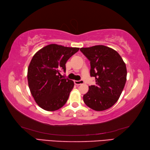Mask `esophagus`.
<instances>
[{
  "mask_svg": "<svg viewBox=\"0 0 150 150\" xmlns=\"http://www.w3.org/2000/svg\"><path fill=\"white\" fill-rule=\"evenodd\" d=\"M75 84L76 85H82L84 83V81H83V80H80V81H74Z\"/></svg>",
  "mask_w": 150,
  "mask_h": 150,
  "instance_id": "1",
  "label": "esophagus"
}]
</instances>
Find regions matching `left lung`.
Here are the masks:
<instances>
[{
	"label": "left lung",
	"mask_w": 150,
	"mask_h": 150,
	"mask_svg": "<svg viewBox=\"0 0 150 150\" xmlns=\"http://www.w3.org/2000/svg\"><path fill=\"white\" fill-rule=\"evenodd\" d=\"M80 51L90 61L91 77L96 85L88 87L83 95L85 105L96 111H103L117 102L126 81L125 63L118 53L105 45L82 47Z\"/></svg>",
	"instance_id": "1"
}]
</instances>
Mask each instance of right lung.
<instances>
[{"instance_id":"add662e5","label":"right lung","mask_w":150,"mask_h":150,"mask_svg":"<svg viewBox=\"0 0 150 150\" xmlns=\"http://www.w3.org/2000/svg\"><path fill=\"white\" fill-rule=\"evenodd\" d=\"M79 48L50 44L33 56L28 69V82L35 103L47 111L57 110L65 105L74 83L62 79L60 71L65 72V63Z\"/></svg>"}]
</instances>
